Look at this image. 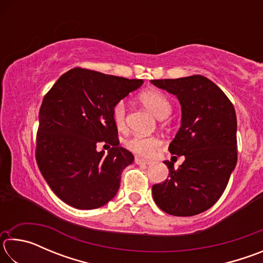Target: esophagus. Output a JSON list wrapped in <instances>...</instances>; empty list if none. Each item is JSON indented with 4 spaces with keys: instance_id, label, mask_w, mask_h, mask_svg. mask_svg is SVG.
<instances>
[{
    "instance_id": "esophagus-1",
    "label": "esophagus",
    "mask_w": 263,
    "mask_h": 263,
    "mask_svg": "<svg viewBox=\"0 0 263 263\" xmlns=\"http://www.w3.org/2000/svg\"><path fill=\"white\" fill-rule=\"evenodd\" d=\"M135 162L137 164H145V166H148V164L152 163V161H149V160H145V159H141L139 157H136L135 158Z\"/></svg>"
}]
</instances>
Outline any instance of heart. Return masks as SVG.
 Instances as JSON below:
<instances>
[{"label": "heart", "instance_id": "heart-1", "mask_svg": "<svg viewBox=\"0 0 263 263\" xmlns=\"http://www.w3.org/2000/svg\"><path fill=\"white\" fill-rule=\"evenodd\" d=\"M140 103L146 109L151 111L158 118H166L172 112V103L168 97L162 94L161 91L149 89V90L142 91L139 95ZM112 121L117 130L124 131L126 128V106L123 101L117 102L112 108ZM125 147L130 152L135 153L140 157H151L157 151L161 141L158 137L151 136L144 137L140 135H135L124 142Z\"/></svg>", "mask_w": 263, "mask_h": 263}]
</instances>
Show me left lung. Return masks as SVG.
<instances>
[{
	"label": "left lung",
	"mask_w": 263,
	"mask_h": 263,
	"mask_svg": "<svg viewBox=\"0 0 263 263\" xmlns=\"http://www.w3.org/2000/svg\"><path fill=\"white\" fill-rule=\"evenodd\" d=\"M179 99L181 127L169 152L185 160L175 169L164 161L168 179L152 186L162 211L190 217L206 211L224 193L237 164V116L232 102L219 87L202 75L152 80Z\"/></svg>",
	"instance_id": "left-lung-1"
}]
</instances>
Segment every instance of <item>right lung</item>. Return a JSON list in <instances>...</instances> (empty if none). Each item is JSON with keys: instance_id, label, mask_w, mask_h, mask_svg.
Masks as SVG:
<instances>
[{"instance_id": "add662e5", "label": "right lung", "mask_w": 263, "mask_h": 263, "mask_svg": "<svg viewBox=\"0 0 263 263\" xmlns=\"http://www.w3.org/2000/svg\"><path fill=\"white\" fill-rule=\"evenodd\" d=\"M142 82L77 67L62 74L44 96L35 160L62 202L92 210L117 194L123 169L135 157L119 146L112 108ZM99 143L111 146L108 155L97 152Z\"/></svg>"}]
</instances>
